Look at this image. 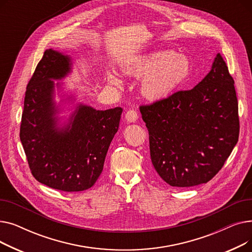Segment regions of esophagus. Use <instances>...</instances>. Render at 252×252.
<instances>
[{"label": "esophagus", "mask_w": 252, "mask_h": 252, "mask_svg": "<svg viewBox=\"0 0 252 252\" xmlns=\"http://www.w3.org/2000/svg\"><path fill=\"white\" fill-rule=\"evenodd\" d=\"M126 119L127 123H135L138 119V112L134 109H129L126 113Z\"/></svg>", "instance_id": "1"}]
</instances>
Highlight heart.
I'll use <instances>...</instances> for the list:
<instances>
[{
	"label": "heart",
	"mask_w": 252,
	"mask_h": 252,
	"mask_svg": "<svg viewBox=\"0 0 252 252\" xmlns=\"http://www.w3.org/2000/svg\"><path fill=\"white\" fill-rule=\"evenodd\" d=\"M126 70L142 81L143 95L153 101L169 97L191 74V62L187 56L174 51H157L138 57ZM111 79L117 82L114 76Z\"/></svg>",
	"instance_id": "1"
}]
</instances>
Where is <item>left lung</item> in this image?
<instances>
[{
	"mask_svg": "<svg viewBox=\"0 0 252 252\" xmlns=\"http://www.w3.org/2000/svg\"><path fill=\"white\" fill-rule=\"evenodd\" d=\"M140 111L148 128L152 164L173 187L210 181L239 138L234 79L220 53L195 88L142 105Z\"/></svg>",
	"mask_w": 252,
	"mask_h": 252,
	"instance_id": "left-lung-1",
	"label": "left lung"
}]
</instances>
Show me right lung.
<instances>
[{
  "label": "right lung",
  "instance_id": "obj_1",
  "mask_svg": "<svg viewBox=\"0 0 252 252\" xmlns=\"http://www.w3.org/2000/svg\"><path fill=\"white\" fill-rule=\"evenodd\" d=\"M71 59L52 49L26 87L20 141L32 176L64 192L91 188L100 177L123 108L96 110L79 104L63 127L57 125L54 82L71 71ZM58 86V84H57Z\"/></svg>",
  "mask_w": 252,
  "mask_h": 252
}]
</instances>
